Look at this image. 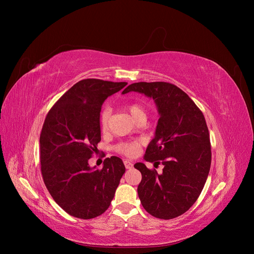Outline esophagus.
Masks as SVG:
<instances>
[{
  "mask_svg": "<svg viewBox=\"0 0 254 254\" xmlns=\"http://www.w3.org/2000/svg\"><path fill=\"white\" fill-rule=\"evenodd\" d=\"M125 166H126L127 169H131L132 167H134V164H132L129 161H125Z\"/></svg>",
  "mask_w": 254,
  "mask_h": 254,
  "instance_id": "esophagus-1",
  "label": "esophagus"
}]
</instances>
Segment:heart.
Masks as SVG:
<instances>
[{
  "label": "heart",
  "instance_id": "obj_1",
  "mask_svg": "<svg viewBox=\"0 0 254 254\" xmlns=\"http://www.w3.org/2000/svg\"><path fill=\"white\" fill-rule=\"evenodd\" d=\"M126 110L131 116V118L135 120V122L140 117H146V112H145L144 108L139 104H128L126 106ZM109 118H110V111L108 109L104 110L101 113L100 125H101V128L103 130H106L107 128H108ZM139 149H140V142L137 140L120 143L116 146V150L127 156L136 155L139 152Z\"/></svg>",
  "mask_w": 254,
  "mask_h": 254
}]
</instances>
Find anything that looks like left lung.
<instances>
[{"mask_svg": "<svg viewBox=\"0 0 254 254\" xmlns=\"http://www.w3.org/2000/svg\"><path fill=\"white\" fill-rule=\"evenodd\" d=\"M129 91L154 100L159 115L154 138L144 154L146 162L162 163V174L135 164L142 174L138 195L149 214L175 218L188 211L201 194L211 166V145L205 117L193 101L174 84L137 82Z\"/></svg>", "mask_w": 254, "mask_h": 254, "instance_id": "8db88e82", "label": "left lung"}]
</instances>
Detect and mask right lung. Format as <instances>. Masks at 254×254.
Wrapping results in <instances>:
<instances>
[{"mask_svg": "<svg viewBox=\"0 0 254 254\" xmlns=\"http://www.w3.org/2000/svg\"><path fill=\"white\" fill-rule=\"evenodd\" d=\"M127 82L84 79L64 92L48 112L40 135V161L46 189L68 214L95 218L109 208L126 172L122 158L107 157L102 170L88 159L101 141L105 100Z\"/></svg>", "mask_w": 254, "mask_h": 254, "instance_id": "right-lung-1", "label": "right lung"}]
</instances>
